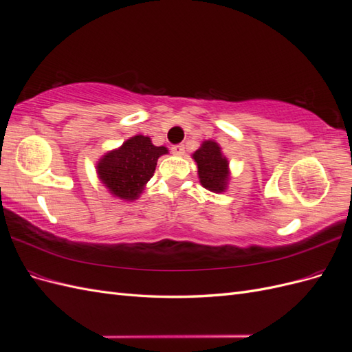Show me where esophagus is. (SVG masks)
<instances>
[{"label":"esophagus","instance_id":"34e87169","mask_svg":"<svg viewBox=\"0 0 352 352\" xmlns=\"http://www.w3.org/2000/svg\"><path fill=\"white\" fill-rule=\"evenodd\" d=\"M172 153L177 157H182L185 154V146L184 145H175V146H172Z\"/></svg>","mask_w":352,"mask_h":352}]
</instances>
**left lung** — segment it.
<instances>
[{
    "label": "left lung",
    "mask_w": 352,
    "mask_h": 352,
    "mask_svg": "<svg viewBox=\"0 0 352 352\" xmlns=\"http://www.w3.org/2000/svg\"><path fill=\"white\" fill-rule=\"evenodd\" d=\"M192 158L198 167L199 184L214 194L226 192L230 182V168L221 146L216 141L207 140L192 154Z\"/></svg>",
    "instance_id": "1"
}]
</instances>
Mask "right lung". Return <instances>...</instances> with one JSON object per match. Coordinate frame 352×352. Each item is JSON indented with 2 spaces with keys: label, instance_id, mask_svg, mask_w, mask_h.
<instances>
[{
  "label": "right lung",
  "instance_id": "1",
  "mask_svg": "<svg viewBox=\"0 0 352 352\" xmlns=\"http://www.w3.org/2000/svg\"><path fill=\"white\" fill-rule=\"evenodd\" d=\"M164 154H168L167 148L155 146L150 136L135 135L98 160V179L114 198L135 201L144 192L154 176L158 158Z\"/></svg>",
  "mask_w": 352,
  "mask_h": 352
}]
</instances>
